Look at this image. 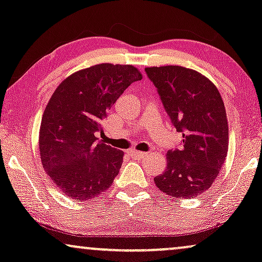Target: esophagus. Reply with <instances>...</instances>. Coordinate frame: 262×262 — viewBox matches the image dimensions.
Listing matches in <instances>:
<instances>
[{
	"label": "esophagus",
	"mask_w": 262,
	"mask_h": 262,
	"mask_svg": "<svg viewBox=\"0 0 262 262\" xmlns=\"http://www.w3.org/2000/svg\"><path fill=\"white\" fill-rule=\"evenodd\" d=\"M128 153L132 157H134V158H144L146 156V152H140V151H137V149H130V151H128Z\"/></svg>",
	"instance_id": "obj_1"
}]
</instances>
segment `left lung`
Instances as JSON below:
<instances>
[{"instance_id": "left-lung-1", "label": "left lung", "mask_w": 262, "mask_h": 262, "mask_svg": "<svg viewBox=\"0 0 262 262\" xmlns=\"http://www.w3.org/2000/svg\"><path fill=\"white\" fill-rule=\"evenodd\" d=\"M182 147L166 153V169L155 177L156 186L172 198L205 193L219 175L228 155L229 127L221 93L211 80L181 66L145 68Z\"/></svg>"}]
</instances>
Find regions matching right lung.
I'll use <instances>...</instances> for the list:
<instances>
[{
    "instance_id": "obj_1",
    "label": "right lung",
    "mask_w": 262,
    "mask_h": 262,
    "mask_svg": "<svg viewBox=\"0 0 262 262\" xmlns=\"http://www.w3.org/2000/svg\"><path fill=\"white\" fill-rule=\"evenodd\" d=\"M142 79L133 66L100 63L64 79L41 117L39 152L56 187L74 200L96 198L120 172L123 152L99 141L102 121L124 90Z\"/></svg>"
}]
</instances>
